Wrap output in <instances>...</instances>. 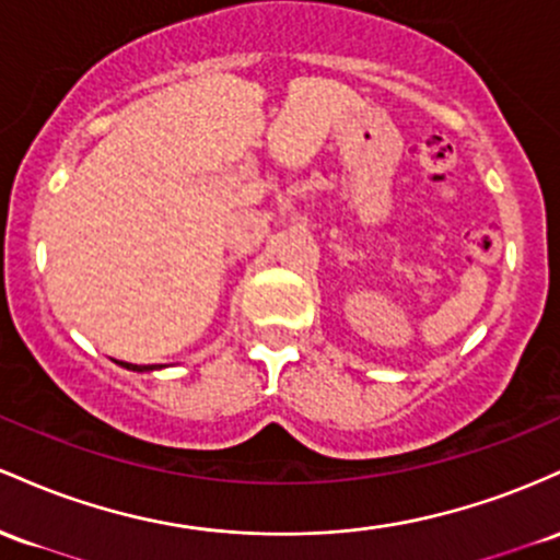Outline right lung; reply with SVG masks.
Here are the masks:
<instances>
[{
  "mask_svg": "<svg viewBox=\"0 0 560 560\" xmlns=\"http://www.w3.org/2000/svg\"><path fill=\"white\" fill-rule=\"evenodd\" d=\"M127 370H137V373H142V370H153V364H129V362H121Z\"/></svg>",
  "mask_w": 560,
  "mask_h": 560,
  "instance_id": "1",
  "label": "right lung"
}]
</instances>
